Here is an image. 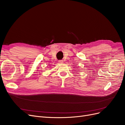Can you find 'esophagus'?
Instances as JSON below:
<instances>
[{"mask_svg":"<svg viewBox=\"0 0 125 125\" xmlns=\"http://www.w3.org/2000/svg\"><path fill=\"white\" fill-rule=\"evenodd\" d=\"M58 62L59 63H63V61L62 60H59V61H58Z\"/></svg>","mask_w":125,"mask_h":125,"instance_id":"1","label":"esophagus"}]
</instances>
